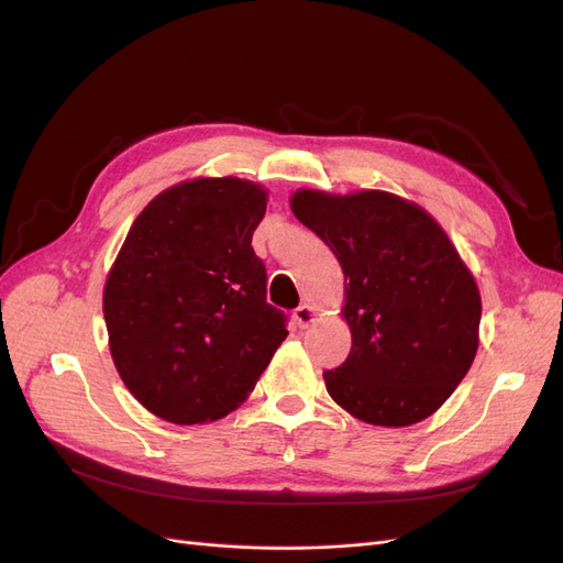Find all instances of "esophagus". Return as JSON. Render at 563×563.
<instances>
[{
    "mask_svg": "<svg viewBox=\"0 0 563 563\" xmlns=\"http://www.w3.org/2000/svg\"><path fill=\"white\" fill-rule=\"evenodd\" d=\"M314 317H317V312H314L312 305H300V308H296V312H294V319H296L300 329H308L310 323L314 321Z\"/></svg>",
    "mask_w": 563,
    "mask_h": 563,
    "instance_id": "34e87169",
    "label": "esophagus"
}]
</instances>
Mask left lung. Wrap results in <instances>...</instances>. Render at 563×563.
I'll return each mask as SVG.
<instances>
[{"label":"left lung","instance_id":"left-lung-1","mask_svg":"<svg viewBox=\"0 0 563 563\" xmlns=\"http://www.w3.org/2000/svg\"><path fill=\"white\" fill-rule=\"evenodd\" d=\"M291 209L338 258L352 350L323 371L331 399L354 418L406 428L432 416L479 347L482 298L437 220L380 190H298Z\"/></svg>","mask_w":563,"mask_h":563}]
</instances>
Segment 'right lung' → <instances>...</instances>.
<instances>
[{
  "label": "right lung",
  "mask_w": 563,
  "mask_h": 563,
  "mask_svg": "<svg viewBox=\"0 0 563 563\" xmlns=\"http://www.w3.org/2000/svg\"><path fill=\"white\" fill-rule=\"evenodd\" d=\"M265 209L261 185L197 178L157 195L131 225L103 314L119 376L150 413L176 424L228 416L288 335L251 246Z\"/></svg>",
  "instance_id": "add662e5"
}]
</instances>
